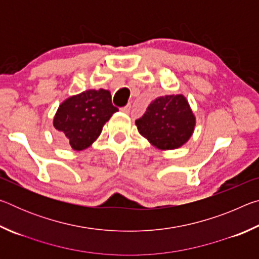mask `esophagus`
I'll return each instance as SVG.
<instances>
[{
	"label": "esophagus",
	"instance_id": "obj_1",
	"mask_svg": "<svg viewBox=\"0 0 259 259\" xmlns=\"http://www.w3.org/2000/svg\"><path fill=\"white\" fill-rule=\"evenodd\" d=\"M130 108H131L130 105H126V106H124V107H121L120 111L122 113H124V114H129L130 113Z\"/></svg>",
	"mask_w": 259,
	"mask_h": 259
}]
</instances>
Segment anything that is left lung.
I'll return each mask as SVG.
<instances>
[{
	"label": "left lung",
	"mask_w": 259,
	"mask_h": 259,
	"mask_svg": "<svg viewBox=\"0 0 259 259\" xmlns=\"http://www.w3.org/2000/svg\"><path fill=\"white\" fill-rule=\"evenodd\" d=\"M139 134L159 150H175L191 138L195 116L183 95L162 96L148 105L136 120Z\"/></svg>",
	"instance_id": "1"
}]
</instances>
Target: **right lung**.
<instances>
[{"label":"right lung","instance_id":"1","mask_svg":"<svg viewBox=\"0 0 259 259\" xmlns=\"http://www.w3.org/2000/svg\"><path fill=\"white\" fill-rule=\"evenodd\" d=\"M117 111L108 90H87L59 105L54 126L66 145L83 151L99 137L104 124Z\"/></svg>","mask_w":259,"mask_h":259}]
</instances>
